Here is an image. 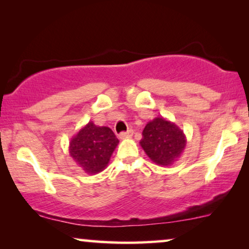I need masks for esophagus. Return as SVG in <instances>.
I'll return each mask as SVG.
<instances>
[{
    "label": "esophagus",
    "mask_w": 249,
    "mask_h": 249,
    "mask_svg": "<svg viewBox=\"0 0 249 249\" xmlns=\"http://www.w3.org/2000/svg\"><path fill=\"white\" fill-rule=\"evenodd\" d=\"M132 134H134V131H132V130H128V131H125V132H121V134L119 135V138H120V139L130 138L131 136H132Z\"/></svg>",
    "instance_id": "1"
}]
</instances>
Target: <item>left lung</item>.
I'll return each mask as SVG.
<instances>
[{"label":"left lung","mask_w":249,"mask_h":249,"mask_svg":"<svg viewBox=\"0 0 249 249\" xmlns=\"http://www.w3.org/2000/svg\"><path fill=\"white\" fill-rule=\"evenodd\" d=\"M146 155L158 165H172L182 155L187 138L175 122L156 117L145 125L139 142Z\"/></svg>","instance_id":"obj_1"}]
</instances>
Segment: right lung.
Here are the masks:
<instances>
[{
  "instance_id": "add662e5",
  "label": "right lung",
  "mask_w": 249,
  "mask_h": 249,
  "mask_svg": "<svg viewBox=\"0 0 249 249\" xmlns=\"http://www.w3.org/2000/svg\"><path fill=\"white\" fill-rule=\"evenodd\" d=\"M119 139L108 127L89 121L69 142V154L87 175H96L107 168Z\"/></svg>"
}]
</instances>
